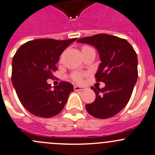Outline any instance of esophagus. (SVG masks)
Listing matches in <instances>:
<instances>
[{"instance_id": "obj_1", "label": "esophagus", "mask_w": 155, "mask_h": 155, "mask_svg": "<svg viewBox=\"0 0 155 155\" xmlns=\"http://www.w3.org/2000/svg\"><path fill=\"white\" fill-rule=\"evenodd\" d=\"M74 91H81V90H85L86 88L84 87H79V86H74Z\"/></svg>"}]
</instances>
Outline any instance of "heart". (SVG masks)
<instances>
[{"instance_id":"heart-1","label":"heart","mask_w":155,"mask_h":155,"mask_svg":"<svg viewBox=\"0 0 155 155\" xmlns=\"http://www.w3.org/2000/svg\"><path fill=\"white\" fill-rule=\"evenodd\" d=\"M89 48H91L88 47V46H84V47L83 48V50H85V49H89ZM71 78H72V79L74 80V81H76V82L78 83H81L83 81L82 73H80V72L74 73V74H72V75H71Z\"/></svg>"}]
</instances>
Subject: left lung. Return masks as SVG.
Masks as SVG:
<instances>
[{
    "mask_svg": "<svg viewBox=\"0 0 155 155\" xmlns=\"http://www.w3.org/2000/svg\"><path fill=\"white\" fill-rule=\"evenodd\" d=\"M77 42L97 49L101 63L95 78L105 84L102 89L91 87L96 98L94 102L86 104V109L98 119L113 117L127 105L137 83L136 52L127 40L105 33L82 38Z\"/></svg>",
    "mask_w": 155,
    "mask_h": 155,
    "instance_id": "1",
    "label": "left lung"
}]
</instances>
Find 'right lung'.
Listing matches in <instances>:
<instances>
[{"label":"right lung","instance_id":"1","mask_svg":"<svg viewBox=\"0 0 155 155\" xmlns=\"http://www.w3.org/2000/svg\"><path fill=\"white\" fill-rule=\"evenodd\" d=\"M76 39H35L22 45L14 55L12 85L19 101L30 113L50 118L63 109L74 91L73 85L62 81L53 90L47 80L53 78L60 54Z\"/></svg>","mask_w":155,"mask_h":155}]
</instances>
